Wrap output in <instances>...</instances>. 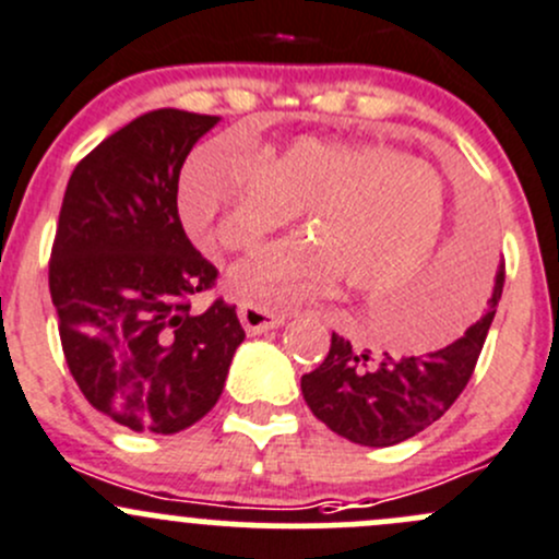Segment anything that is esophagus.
I'll return each mask as SVG.
<instances>
[{
    "label": "esophagus",
    "instance_id": "obj_1",
    "mask_svg": "<svg viewBox=\"0 0 559 559\" xmlns=\"http://www.w3.org/2000/svg\"><path fill=\"white\" fill-rule=\"evenodd\" d=\"M238 316L248 335H262V332L275 330V326L284 324V313L267 311V308L251 306V302H243V306L238 308Z\"/></svg>",
    "mask_w": 559,
    "mask_h": 559
}]
</instances>
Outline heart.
Here are the masks:
<instances>
[{
  "mask_svg": "<svg viewBox=\"0 0 559 559\" xmlns=\"http://www.w3.org/2000/svg\"><path fill=\"white\" fill-rule=\"evenodd\" d=\"M178 207L189 233L222 251L253 248L302 213L308 240L262 248L227 275L235 297L281 308L337 281L354 295L403 286L441 243L449 194L438 170L389 145L302 138L253 159L211 140L180 173Z\"/></svg>",
  "mask_w": 559,
  "mask_h": 559,
  "instance_id": "obj_1",
  "label": "heart"
}]
</instances>
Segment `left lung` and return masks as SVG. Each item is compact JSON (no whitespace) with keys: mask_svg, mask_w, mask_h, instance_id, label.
Segmentation results:
<instances>
[{"mask_svg":"<svg viewBox=\"0 0 559 559\" xmlns=\"http://www.w3.org/2000/svg\"><path fill=\"white\" fill-rule=\"evenodd\" d=\"M471 246L465 240L462 248ZM471 253L476 251H465V257L460 253L438 284L436 311L441 316H467L478 306V284L467 281L476 275L471 273ZM500 292L503 267L495 275L484 313L447 346L421 357H392L389 352L370 357V348L357 352L346 337L332 332L324 362L300 381L308 408L332 432L359 447H394L414 438L441 419L471 381Z\"/></svg>","mask_w":559,"mask_h":559,"instance_id":"1","label":"left lung"}]
</instances>
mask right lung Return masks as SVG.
<instances>
[{
	"instance_id": "add662e5",
	"label": "right lung",
	"mask_w": 559,
	"mask_h": 559,
	"mask_svg": "<svg viewBox=\"0 0 559 559\" xmlns=\"http://www.w3.org/2000/svg\"><path fill=\"white\" fill-rule=\"evenodd\" d=\"M218 116L162 107L78 162L48 264L61 348L83 397L134 432L186 430L222 397L243 343L235 306L191 300L218 270L178 216V178Z\"/></svg>"
}]
</instances>
